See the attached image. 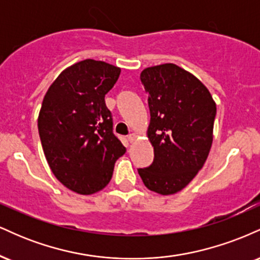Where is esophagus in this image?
I'll return each mask as SVG.
<instances>
[{"label": "esophagus", "mask_w": 260, "mask_h": 260, "mask_svg": "<svg viewBox=\"0 0 260 260\" xmlns=\"http://www.w3.org/2000/svg\"><path fill=\"white\" fill-rule=\"evenodd\" d=\"M136 134H134V133H131V134H128V137H127V138H128V140H129V142L131 143H132V142H134V140H136Z\"/></svg>", "instance_id": "1"}]
</instances>
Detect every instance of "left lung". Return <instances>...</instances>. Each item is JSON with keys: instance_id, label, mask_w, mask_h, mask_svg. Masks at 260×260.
<instances>
[{"instance_id": "8db88e82", "label": "left lung", "mask_w": 260, "mask_h": 260, "mask_svg": "<svg viewBox=\"0 0 260 260\" xmlns=\"http://www.w3.org/2000/svg\"><path fill=\"white\" fill-rule=\"evenodd\" d=\"M140 82L148 94L154 147L150 166L138 169L148 189L175 194L203 168L213 143L216 105L203 83L174 63L145 68Z\"/></svg>"}]
</instances>
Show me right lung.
Wrapping results in <instances>:
<instances>
[{
    "mask_svg": "<svg viewBox=\"0 0 260 260\" xmlns=\"http://www.w3.org/2000/svg\"><path fill=\"white\" fill-rule=\"evenodd\" d=\"M120 73L106 62L84 59L64 70L45 94L38 118L45 157L56 178L79 194L105 188L126 153L105 104Z\"/></svg>",
    "mask_w": 260,
    "mask_h": 260,
    "instance_id": "add662e5",
    "label": "right lung"
}]
</instances>
